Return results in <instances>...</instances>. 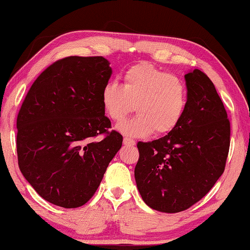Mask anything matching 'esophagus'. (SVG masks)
Instances as JSON below:
<instances>
[{"mask_svg":"<svg viewBox=\"0 0 250 250\" xmlns=\"http://www.w3.org/2000/svg\"><path fill=\"white\" fill-rule=\"evenodd\" d=\"M124 145L125 146H134L136 145V141H134L133 139H131V138H124Z\"/></svg>","mask_w":250,"mask_h":250,"instance_id":"esophagus-1","label":"esophagus"}]
</instances>
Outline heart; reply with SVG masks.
I'll return each mask as SVG.
<instances>
[{
    "label": "heart",
    "instance_id": "1",
    "mask_svg": "<svg viewBox=\"0 0 250 250\" xmlns=\"http://www.w3.org/2000/svg\"><path fill=\"white\" fill-rule=\"evenodd\" d=\"M101 102L111 120L121 122L132 112L137 116L118 126L133 137L166 134L172 131L184 117L188 91L179 78L151 63H138L124 73V86L108 81L102 86Z\"/></svg>",
    "mask_w": 250,
    "mask_h": 250
}]
</instances>
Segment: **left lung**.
<instances>
[{
    "instance_id": "1",
    "label": "left lung",
    "mask_w": 250,
    "mask_h": 250,
    "mask_svg": "<svg viewBox=\"0 0 250 250\" xmlns=\"http://www.w3.org/2000/svg\"><path fill=\"white\" fill-rule=\"evenodd\" d=\"M188 104L172 131L158 140L138 142L137 187L154 210L179 212L198 203L223 175L230 146V122L207 74L185 75Z\"/></svg>"
}]
</instances>
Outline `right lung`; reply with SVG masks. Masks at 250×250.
Wrapping results in <instances>:
<instances>
[{
    "label": "right lung",
    "instance_id": "obj_1",
    "mask_svg": "<svg viewBox=\"0 0 250 250\" xmlns=\"http://www.w3.org/2000/svg\"><path fill=\"white\" fill-rule=\"evenodd\" d=\"M102 57H68L39 75L19 111V168L40 196L63 208L92 198L122 136L109 131L101 90L112 70ZM104 135L101 141H96Z\"/></svg>",
    "mask_w": 250,
    "mask_h": 250
}]
</instances>
